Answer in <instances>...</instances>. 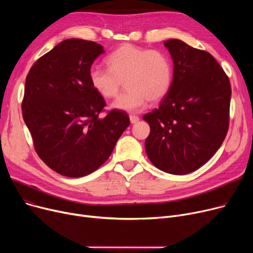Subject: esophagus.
<instances>
[{
    "label": "esophagus",
    "mask_w": 253,
    "mask_h": 253,
    "mask_svg": "<svg viewBox=\"0 0 253 253\" xmlns=\"http://www.w3.org/2000/svg\"><path fill=\"white\" fill-rule=\"evenodd\" d=\"M129 118H130V122H131L132 124H135V123H137V122L139 121V117H138V116H135V115H130V116H129Z\"/></svg>",
    "instance_id": "34e87169"
}]
</instances>
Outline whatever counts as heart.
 I'll return each instance as SVG.
<instances>
[{
	"mask_svg": "<svg viewBox=\"0 0 253 253\" xmlns=\"http://www.w3.org/2000/svg\"><path fill=\"white\" fill-rule=\"evenodd\" d=\"M109 69L94 66L89 78L92 87L104 98L116 97L125 83L127 90L113 103V108L138 112L168 94L173 69L169 56L160 50L124 44L106 57Z\"/></svg>",
	"mask_w": 253,
	"mask_h": 253,
	"instance_id": "1",
	"label": "heart"
}]
</instances>
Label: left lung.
Wrapping results in <instances>:
<instances>
[{
  "label": "left lung",
  "mask_w": 253,
  "mask_h": 253,
  "mask_svg": "<svg viewBox=\"0 0 253 253\" xmlns=\"http://www.w3.org/2000/svg\"><path fill=\"white\" fill-rule=\"evenodd\" d=\"M173 60V81L158 109L142 119L150 161L170 174H188L220 148L230 124L231 84L210 53L180 40L164 42Z\"/></svg>",
  "instance_id": "left-lung-1"
}]
</instances>
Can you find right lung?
I'll return each mask as SVG.
<instances>
[{
	"instance_id": "right-lung-1",
	"label": "right lung",
	"mask_w": 253,
	"mask_h": 253,
	"mask_svg": "<svg viewBox=\"0 0 253 253\" xmlns=\"http://www.w3.org/2000/svg\"><path fill=\"white\" fill-rule=\"evenodd\" d=\"M103 52L95 42L64 40L26 76L21 109L35 150L64 176L82 177L98 169L130 124L124 111L100 117L106 103L92 87L89 74Z\"/></svg>"
}]
</instances>
